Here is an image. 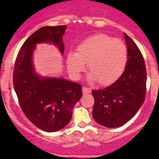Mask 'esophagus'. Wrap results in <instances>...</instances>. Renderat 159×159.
Segmentation results:
<instances>
[{"mask_svg":"<svg viewBox=\"0 0 159 159\" xmlns=\"http://www.w3.org/2000/svg\"><path fill=\"white\" fill-rule=\"evenodd\" d=\"M82 92L83 94H89L91 92V89H89V88L83 87L82 88Z\"/></svg>","mask_w":159,"mask_h":159,"instance_id":"1","label":"esophagus"}]
</instances>
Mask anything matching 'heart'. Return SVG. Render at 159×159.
I'll use <instances>...</instances> for the list:
<instances>
[{"label":"heart","instance_id":"1","mask_svg":"<svg viewBox=\"0 0 159 159\" xmlns=\"http://www.w3.org/2000/svg\"><path fill=\"white\" fill-rule=\"evenodd\" d=\"M88 62L89 81L108 85L122 75L128 62L127 47L121 40L106 34L93 35L77 46V52L67 54L66 65L72 78L78 79Z\"/></svg>","mask_w":159,"mask_h":159}]
</instances>
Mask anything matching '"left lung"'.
Listing matches in <instances>:
<instances>
[{
  "instance_id": "8db88e82",
  "label": "left lung",
  "mask_w": 159,
  "mask_h": 159,
  "mask_svg": "<svg viewBox=\"0 0 159 159\" xmlns=\"http://www.w3.org/2000/svg\"><path fill=\"white\" fill-rule=\"evenodd\" d=\"M128 48V62L121 77L111 85L93 90L92 115L101 125L122 126L134 116L143 104L146 93L147 73L145 61L135 43L124 33Z\"/></svg>"
}]
</instances>
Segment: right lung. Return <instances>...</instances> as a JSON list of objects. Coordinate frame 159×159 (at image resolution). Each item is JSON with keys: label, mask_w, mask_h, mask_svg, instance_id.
<instances>
[{"label": "right lung", "mask_w": 159, "mask_h": 159, "mask_svg": "<svg viewBox=\"0 0 159 159\" xmlns=\"http://www.w3.org/2000/svg\"><path fill=\"white\" fill-rule=\"evenodd\" d=\"M65 25L46 26L32 34L19 51L13 74L14 89L27 118L38 129L54 132L65 128L82 96V86L62 78L42 77L35 72L33 53L41 43L52 44L64 54Z\"/></svg>", "instance_id": "obj_1"}]
</instances>
